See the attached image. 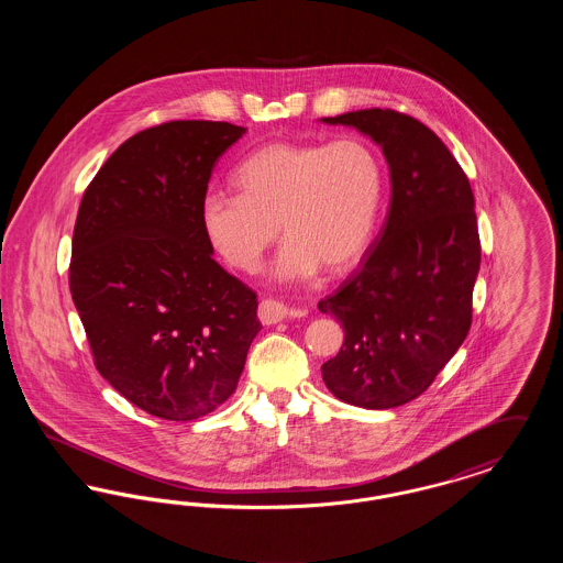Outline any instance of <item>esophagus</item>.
Returning <instances> with one entry per match:
<instances>
[{
	"label": "esophagus",
	"mask_w": 563,
	"mask_h": 563,
	"mask_svg": "<svg viewBox=\"0 0 563 563\" xmlns=\"http://www.w3.org/2000/svg\"><path fill=\"white\" fill-rule=\"evenodd\" d=\"M289 314H291V310L285 303L276 301V299H264L260 303V310H257V317L264 324H276V322L287 319Z\"/></svg>",
	"instance_id": "34e87169"
}]
</instances>
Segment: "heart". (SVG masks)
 <instances>
[{
	"mask_svg": "<svg viewBox=\"0 0 563 563\" xmlns=\"http://www.w3.org/2000/svg\"><path fill=\"white\" fill-rule=\"evenodd\" d=\"M239 194L209 191L202 230L214 251L241 272H255L280 234V280H303L319 268L342 274L365 253L382 202V164L361 139L329 145L274 141L234 170Z\"/></svg>",
	"mask_w": 563,
	"mask_h": 563,
	"instance_id": "heart-1",
	"label": "heart"
}]
</instances>
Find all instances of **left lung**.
I'll return each mask as SVG.
<instances>
[{"mask_svg": "<svg viewBox=\"0 0 563 563\" xmlns=\"http://www.w3.org/2000/svg\"><path fill=\"white\" fill-rule=\"evenodd\" d=\"M322 122L372 136L393 189L361 268L319 301L344 327L322 379L340 401L399 407L429 388L468 335L482 264L475 196L445 143L411 115L374 108Z\"/></svg>", "mask_w": 563, "mask_h": 563, "instance_id": "8db88e82", "label": "left lung"}]
</instances>
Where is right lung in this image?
Here are the masks:
<instances>
[{
    "mask_svg": "<svg viewBox=\"0 0 563 563\" xmlns=\"http://www.w3.org/2000/svg\"><path fill=\"white\" fill-rule=\"evenodd\" d=\"M244 134L175 120L124 141L84 191L69 289L99 374L173 422L236 390L260 333L257 295L213 260L200 221L214 162Z\"/></svg>",
    "mask_w": 563,
    "mask_h": 563,
    "instance_id": "right-lung-1",
    "label": "right lung"
}]
</instances>
